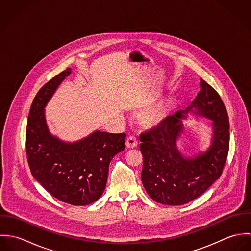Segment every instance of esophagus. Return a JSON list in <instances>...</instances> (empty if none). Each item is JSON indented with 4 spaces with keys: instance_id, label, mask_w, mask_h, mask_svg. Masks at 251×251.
<instances>
[{
    "instance_id": "1",
    "label": "esophagus",
    "mask_w": 251,
    "mask_h": 251,
    "mask_svg": "<svg viewBox=\"0 0 251 251\" xmlns=\"http://www.w3.org/2000/svg\"><path fill=\"white\" fill-rule=\"evenodd\" d=\"M126 146L129 149H133L137 146V139L134 137V136H129L126 138Z\"/></svg>"
}]
</instances>
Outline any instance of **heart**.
I'll list each match as a JSON object with an SVG mask.
<instances>
[{"instance_id": "b5f03b06", "label": "heart", "mask_w": 251, "mask_h": 251, "mask_svg": "<svg viewBox=\"0 0 251 251\" xmlns=\"http://www.w3.org/2000/svg\"><path fill=\"white\" fill-rule=\"evenodd\" d=\"M172 105L171 101L162 102L146 110L142 115V121L147 126L152 127L161 125L167 118L170 108Z\"/></svg>"}]
</instances>
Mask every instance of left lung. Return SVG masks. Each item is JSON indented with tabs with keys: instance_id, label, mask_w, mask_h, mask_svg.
I'll use <instances>...</instances> for the list:
<instances>
[{
	"instance_id": "left-lung-1",
	"label": "left lung",
	"mask_w": 251,
	"mask_h": 251,
	"mask_svg": "<svg viewBox=\"0 0 251 251\" xmlns=\"http://www.w3.org/2000/svg\"><path fill=\"white\" fill-rule=\"evenodd\" d=\"M201 90L186 110L177 111L140 136L143 155L141 179L149 196L155 202L179 206L203 194L222 174L229 151L227 110L215 89L200 79ZM212 119L211 147L194 158H184L176 148L183 131L182 120L188 111Z\"/></svg>"
}]
</instances>
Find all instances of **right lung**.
<instances>
[{
	"label": "right lung",
	"instance_id": "add662e5",
	"mask_svg": "<svg viewBox=\"0 0 251 251\" xmlns=\"http://www.w3.org/2000/svg\"><path fill=\"white\" fill-rule=\"evenodd\" d=\"M72 70L59 73L43 85L31 105L26 152L35 179L55 198L73 206H86L103 193L111 159L125 150L126 133L97 130L74 143L51 135L44 107Z\"/></svg>",
	"mask_w": 251,
	"mask_h": 251
}]
</instances>
